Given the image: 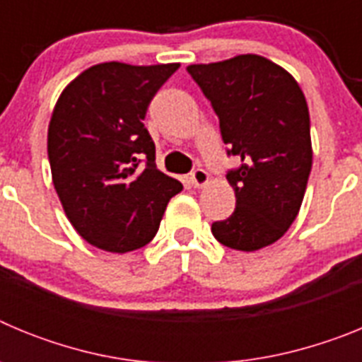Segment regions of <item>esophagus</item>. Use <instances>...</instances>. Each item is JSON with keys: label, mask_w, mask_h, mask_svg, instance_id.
I'll use <instances>...</instances> for the list:
<instances>
[{"label": "esophagus", "mask_w": 362, "mask_h": 362, "mask_svg": "<svg viewBox=\"0 0 362 362\" xmlns=\"http://www.w3.org/2000/svg\"><path fill=\"white\" fill-rule=\"evenodd\" d=\"M190 181L196 188L204 187V185L209 183V172L203 170V168H196V170L190 174Z\"/></svg>", "instance_id": "obj_1"}]
</instances>
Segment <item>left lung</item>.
<instances>
[{"label": "left lung", "mask_w": 362, "mask_h": 362, "mask_svg": "<svg viewBox=\"0 0 362 362\" xmlns=\"http://www.w3.org/2000/svg\"><path fill=\"white\" fill-rule=\"evenodd\" d=\"M187 70L219 117L228 156L241 158L226 174L235 210L212 223L214 238L233 250L264 248L296 221L312 170L305 94L283 66L255 54Z\"/></svg>", "instance_id": "1"}]
</instances>
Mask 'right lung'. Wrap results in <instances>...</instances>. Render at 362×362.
<instances>
[{
    "label": "right lung",
    "mask_w": 362,
    "mask_h": 362,
    "mask_svg": "<svg viewBox=\"0 0 362 362\" xmlns=\"http://www.w3.org/2000/svg\"><path fill=\"white\" fill-rule=\"evenodd\" d=\"M179 63H99L66 85L49 124L52 183L85 241L124 254L148 245L166 204L183 190L156 166L143 119ZM146 159V168L139 163Z\"/></svg>",
    "instance_id": "add662e5"
}]
</instances>
